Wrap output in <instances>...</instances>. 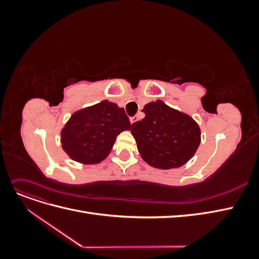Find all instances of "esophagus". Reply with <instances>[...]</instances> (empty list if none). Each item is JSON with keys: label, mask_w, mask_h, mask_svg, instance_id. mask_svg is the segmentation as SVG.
Segmentation results:
<instances>
[{"label": "esophagus", "mask_w": 259, "mask_h": 259, "mask_svg": "<svg viewBox=\"0 0 259 259\" xmlns=\"http://www.w3.org/2000/svg\"><path fill=\"white\" fill-rule=\"evenodd\" d=\"M138 120H139V116H138V115H134V116L131 117V123H135V122H137Z\"/></svg>", "instance_id": "obj_1"}]
</instances>
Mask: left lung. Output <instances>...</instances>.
I'll return each instance as SVG.
<instances>
[{
  "label": "left lung",
  "mask_w": 259,
  "mask_h": 259,
  "mask_svg": "<svg viewBox=\"0 0 259 259\" xmlns=\"http://www.w3.org/2000/svg\"><path fill=\"white\" fill-rule=\"evenodd\" d=\"M146 116L132 124L142 158L151 166L168 169L184 165L197 151L199 125L191 116L168 107L162 100L145 105Z\"/></svg>",
  "instance_id": "obj_1"
}]
</instances>
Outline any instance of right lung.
I'll return each instance as SVG.
<instances>
[{"mask_svg": "<svg viewBox=\"0 0 259 259\" xmlns=\"http://www.w3.org/2000/svg\"><path fill=\"white\" fill-rule=\"evenodd\" d=\"M130 128L124 109L103 100L71 115L61 131L62 149L76 162L99 163L110 153L116 136Z\"/></svg>", "mask_w": 259, "mask_h": 259, "instance_id": "add662e5", "label": "right lung"}]
</instances>
